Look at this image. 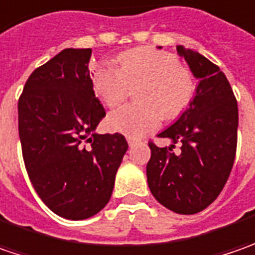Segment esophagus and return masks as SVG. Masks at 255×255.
<instances>
[{"mask_svg": "<svg viewBox=\"0 0 255 255\" xmlns=\"http://www.w3.org/2000/svg\"><path fill=\"white\" fill-rule=\"evenodd\" d=\"M128 143H129V146H130V147H133V146H134L137 142H136L134 139H132V137H128Z\"/></svg>", "mask_w": 255, "mask_h": 255, "instance_id": "34e87169", "label": "esophagus"}]
</instances>
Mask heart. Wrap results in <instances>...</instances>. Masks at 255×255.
<instances>
[{"mask_svg": "<svg viewBox=\"0 0 255 255\" xmlns=\"http://www.w3.org/2000/svg\"><path fill=\"white\" fill-rule=\"evenodd\" d=\"M119 68L98 65L92 75L93 88L109 108L126 99L129 86L142 84L136 91L139 103L125 105L109 115V126L128 137H140L159 126L162 115L170 119L180 115L193 101L196 81L174 55L134 48L123 52Z\"/></svg>", "mask_w": 255, "mask_h": 255, "instance_id": "b5f03b06", "label": "heart"}]
</instances>
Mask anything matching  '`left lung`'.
Returning a JSON list of instances; mask_svg holds the SVG:
<instances>
[{"mask_svg": "<svg viewBox=\"0 0 255 255\" xmlns=\"http://www.w3.org/2000/svg\"><path fill=\"white\" fill-rule=\"evenodd\" d=\"M177 54L199 79L196 95L180 118L159 133L180 143V153L170 147L152 150L146 166L149 189L166 209L196 214L209 207L230 176L237 149L239 108L226 75L199 52L179 45Z\"/></svg>", "mask_w": 255, "mask_h": 255, "instance_id": "obj_1", "label": "left lung"}]
</instances>
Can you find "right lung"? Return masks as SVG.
<instances>
[{
    "label": "right lung",
    "mask_w": 255,
    "mask_h": 255,
    "mask_svg": "<svg viewBox=\"0 0 255 255\" xmlns=\"http://www.w3.org/2000/svg\"><path fill=\"white\" fill-rule=\"evenodd\" d=\"M92 49L66 48L28 78L18 102L25 167L41 200L68 220L109 203L128 150L121 133H95L105 109L89 75Z\"/></svg>",
    "instance_id": "right-lung-1"
}]
</instances>
